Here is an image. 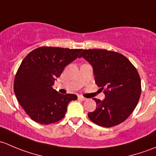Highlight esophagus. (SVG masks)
Wrapping results in <instances>:
<instances>
[{
  "label": "esophagus",
  "instance_id": "obj_1",
  "mask_svg": "<svg viewBox=\"0 0 156 156\" xmlns=\"http://www.w3.org/2000/svg\"><path fill=\"white\" fill-rule=\"evenodd\" d=\"M78 99H79V100H87L85 97H82V96H78Z\"/></svg>",
  "mask_w": 156,
  "mask_h": 156
}]
</instances>
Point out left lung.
I'll return each mask as SVG.
<instances>
[{"label":"left lung","mask_w":156,"mask_h":156,"mask_svg":"<svg viewBox=\"0 0 156 156\" xmlns=\"http://www.w3.org/2000/svg\"><path fill=\"white\" fill-rule=\"evenodd\" d=\"M91 64L95 82L106 98H94L97 108L87 114L96 125L111 127L125 122L141 94V81L134 66L124 55L103 49L84 50L79 55Z\"/></svg>","instance_id":"8db88e82"}]
</instances>
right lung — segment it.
<instances>
[{
	"label": "right lung",
	"mask_w": 156,
	"mask_h": 156,
	"mask_svg": "<svg viewBox=\"0 0 156 156\" xmlns=\"http://www.w3.org/2000/svg\"><path fill=\"white\" fill-rule=\"evenodd\" d=\"M82 49L41 47L24 58L14 79V93L26 114L41 125L55 123L65 116L75 94H61L52 86L65 67Z\"/></svg>",
	"instance_id": "add662e5"
}]
</instances>
